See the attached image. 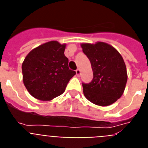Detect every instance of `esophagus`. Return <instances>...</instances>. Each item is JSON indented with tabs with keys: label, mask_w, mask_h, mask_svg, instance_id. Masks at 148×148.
<instances>
[{
	"label": "esophagus",
	"mask_w": 148,
	"mask_h": 148,
	"mask_svg": "<svg viewBox=\"0 0 148 148\" xmlns=\"http://www.w3.org/2000/svg\"><path fill=\"white\" fill-rule=\"evenodd\" d=\"M75 73H76L77 76H80V75H81V70H79V69H77V70H75Z\"/></svg>",
	"instance_id": "obj_1"
}]
</instances>
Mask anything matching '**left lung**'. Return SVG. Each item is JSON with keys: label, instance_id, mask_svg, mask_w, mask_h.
<instances>
[{"label": "left lung", "instance_id": "1", "mask_svg": "<svg viewBox=\"0 0 148 148\" xmlns=\"http://www.w3.org/2000/svg\"><path fill=\"white\" fill-rule=\"evenodd\" d=\"M93 72L89 84H82L87 100L99 106H109L118 100L125 91L127 73L122 56L113 47L104 42L81 44Z\"/></svg>", "mask_w": 148, "mask_h": 148}]
</instances>
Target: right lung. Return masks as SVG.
Instances as JSON below:
<instances>
[{
    "label": "right lung",
    "mask_w": 148,
    "mask_h": 148,
    "mask_svg": "<svg viewBox=\"0 0 148 148\" xmlns=\"http://www.w3.org/2000/svg\"><path fill=\"white\" fill-rule=\"evenodd\" d=\"M66 44L51 40L28 53L22 64L23 82L32 96L50 101L65 91L68 82L75 75L69 69L64 56Z\"/></svg>",
    "instance_id": "add662e5"
}]
</instances>
